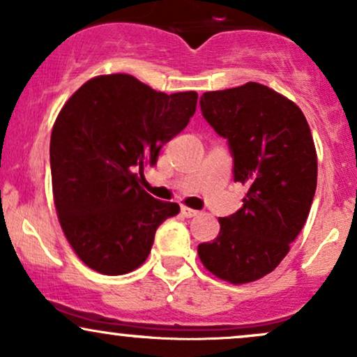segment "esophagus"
<instances>
[{
	"label": "esophagus",
	"mask_w": 357,
	"mask_h": 357,
	"mask_svg": "<svg viewBox=\"0 0 357 357\" xmlns=\"http://www.w3.org/2000/svg\"><path fill=\"white\" fill-rule=\"evenodd\" d=\"M181 213H183V216H186V218H192V216L198 215V211L191 210V208H186V206L181 208Z\"/></svg>",
	"instance_id": "34e87169"
}]
</instances>
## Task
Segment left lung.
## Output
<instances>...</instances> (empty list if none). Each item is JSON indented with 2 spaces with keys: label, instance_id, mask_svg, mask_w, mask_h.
<instances>
[{
  "label": "left lung",
  "instance_id": "8db88e82",
  "mask_svg": "<svg viewBox=\"0 0 357 357\" xmlns=\"http://www.w3.org/2000/svg\"><path fill=\"white\" fill-rule=\"evenodd\" d=\"M203 117L228 139L233 178L247 186L243 206L220 218V233L198 245L213 275L241 285L284 260L304 228L317 188V153L302 110L267 85L204 92Z\"/></svg>",
  "mask_w": 357,
  "mask_h": 357
}]
</instances>
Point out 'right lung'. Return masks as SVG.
Wrapping results in <instances>:
<instances>
[{
	"label": "right lung",
	"instance_id": "obj_1",
	"mask_svg": "<svg viewBox=\"0 0 357 357\" xmlns=\"http://www.w3.org/2000/svg\"><path fill=\"white\" fill-rule=\"evenodd\" d=\"M198 93L151 89L127 73L85 82L65 102L50 139L53 202L77 257L104 275L141 267L178 203L155 199L139 174L188 126Z\"/></svg>",
	"mask_w": 357,
	"mask_h": 357
}]
</instances>
